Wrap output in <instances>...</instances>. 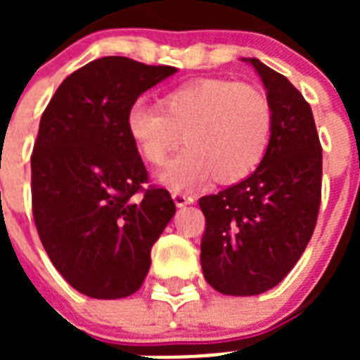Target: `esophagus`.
Returning a JSON list of instances; mask_svg holds the SVG:
<instances>
[{
    "instance_id": "34e87169",
    "label": "esophagus",
    "mask_w": 360,
    "mask_h": 360,
    "mask_svg": "<svg viewBox=\"0 0 360 360\" xmlns=\"http://www.w3.org/2000/svg\"><path fill=\"white\" fill-rule=\"evenodd\" d=\"M173 200L176 207H186V205H191L195 202V198L191 195H186V193H178V191H173Z\"/></svg>"
}]
</instances>
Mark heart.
Here are the masks:
<instances>
[{"label":"heart","instance_id":"b5f03b06","mask_svg":"<svg viewBox=\"0 0 360 360\" xmlns=\"http://www.w3.org/2000/svg\"><path fill=\"white\" fill-rule=\"evenodd\" d=\"M274 113L265 91L229 79H196L169 90L160 108L136 101L126 131L142 160L158 165L184 131L187 148L158 174L173 189H193L211 176L236 184L265 157Z\"/></svg>","mask_w":360,"mask_h":360}]
</instances>
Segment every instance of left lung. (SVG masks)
Segmentation results:
<instances>
[{"mask_svg":"<svg viewBox=\"0 0 360 360\" xmlns=\"http://www.w3.org/2000/svg\"><path fill=\"white\" fill-rule=\"evenodd\" d=\"M262 79L274 124L252 174L200 198L203 276L225 295H257L294 269L316 227L323 151L310 104L285 75L243 57Z\"/></svg>","mask_w":360,"mask_h":360,"instance_id":"obj_1","label":"left lung"}]
</instances>
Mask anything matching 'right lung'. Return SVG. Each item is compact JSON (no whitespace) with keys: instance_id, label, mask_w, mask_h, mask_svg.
Returning a JSON list of instances; mask_svg holds the SVG:
<instances>
[{"instance_id":"obj_1","label":"right lung","mask_w":360,"mask_h":360,"mask_svg":"<svg viewBox=\"0 0 360 360\" xmlns=\"http://www.w3.org/2000/svg\"><path fill=\"white\" fill-rule=\"evenodd\" d=\"M173 73V66L101 57L68 75L41 117L32 212L50 262L88 297L135 294L176 211L165 189L135 198L148 171L126 131L129 106Z\"/></svg>"}]
</instances>
